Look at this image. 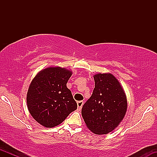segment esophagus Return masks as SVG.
Masks as SVG:
<instances>
[{"label":"esophagus","mask_w":157,"mask_h":157,"mask_svg":"<svg viewBox=\"0 0 157 157\" xmlns=\"http://www.w3.org/2000/svg\"><path fill=\"white\" fill-rule=\"evenodd\" d=\"M82 105H83V102L82 101H78L77 102V109L79 111H80L81 109H82Z\"/></svg>","instance_id":"obj_1"}]
</instances>
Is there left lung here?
I'll list each match as a JSON object with an SVG mask.
<instances>
[{"instance_id": "1", "label": "left lung", "mask_w": 157, "mask_h": 157, "mask_svg": "<svg viewBox=\"0 0 157 157\" xmlns=\"http://www.w3.org/2000/svg\"><path fill=\"white\" fill-rule=\"evenodd\" d=\"M92 95L82 106V117L86 126L95 134H107L125 117L127 97L117 79L111 73L94 75Z\"/></svg>"}]
</instances>
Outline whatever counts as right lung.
<instances>
[{
  "label": "right lung",
  "instance_id": "1",
  "mask_svg": "<svg viewBox=\"0 0 157 157\" xmlns=\"http://www.w3.org/2000/svg\"><path fill=\"white\" fill-rule=\"evenodd\" d=\"M72 71L60 66L40 71L29 86L26 102L30 114L46 128L62 123L77 108L66 84Z\"/></svg>",
  "mask_w": 157,
  "mask_h": 157
}]
</instances>
